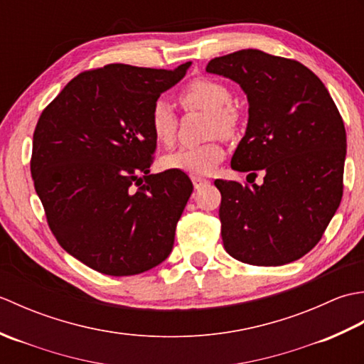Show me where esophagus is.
<instances>
[{"label":"esophagus","mask_w":364,"mask_h":364,"mask_svg":"<svg viewBox=\"0 0 364 364\" xmlns=\"http://www.w3.org/2000/svg\"><path fill=\"white\" fill-rule=\"evenodd\" d=\"M192 183H194L196 189H200L206 186V184H210V180H206V178H202V176H192Z\"/></svg>","instance_id":"obj_1"}]
</instances>
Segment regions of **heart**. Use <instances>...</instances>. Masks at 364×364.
<instances>
[{
    "label": "heart",
    "mask_w": 364,
    "mask_h": 364,
    "mask_svg": "<svg viewBox=\"0 0 364 364\" xmlns=\"http://www.w3.org/2000/svg\"><path fill=\"white\" fill-rule=\"evenodd\" d=\"M180 103L188 111L206 112L205 136L231 137L237 129V112L231 103L233 97L227 86L208 78L192 80L180 92ZM149 127L151 134L159 145H170L175 141L178 117L166 100H156L153 103ZM223 159V149L219 142L210 141L198 146L180 149L166 154L161 159L164 170H176L192 176L211 173L215 166Z\"/></svg>",
    "instance_id": "1"
}]
</instances>
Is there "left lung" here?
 <instances>
[{"label": "left lung", "instance_id": "obj_1", "mask_svg": "<svg viewBox=\"0 0 364 364\" xmlns=\"http://www.w3.org/2000/svg\"><path fill=\"white\" fill-rule=\"evenodd\" d=\"M206 72L237 82L249 102L231 167L253 181L265 173L261 187L214 181L223 247L247 264H288L321 241L341 203L344 122L323 82L297 60L249 48L211 59Z\"/></svg>", "mask_w": 364, "mask_h": 364}]
</instances>
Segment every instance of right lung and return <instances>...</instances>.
<instances>
[{
	"label": "right lung",
	"mask_w": 364,
	"mask_h": 364,
	"mask_svg": "<svg viewBox=\"0 0 364 364\" xmlns=\"http://www.w3.org/2000/svg\"><path fill=\"white\" fill-rule=\"evenodd\" d=\"M189 67L82 72L37 122L31 175L46 220L60 247L97 272L142 274L173 249L194 186L176 170L150 175L156 141L149 117Z\"/></svg>",
	"instance_id": "obj_1"
}]
</instances>
